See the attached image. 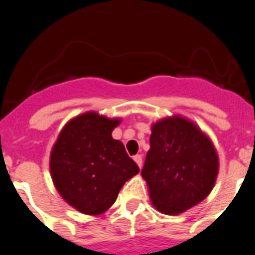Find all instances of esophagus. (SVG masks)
I'll use <instances>...</instances> for the list:
<instances>
[{"mask_svg":"<svg viewBox=\"0 0 255 255\" xmlns=\"http://www.w3.org/2000/svg\"><path fill=\"white\" fill-rule=\"evenodd\" d=\"M134 161H135V163L138 164V167L140 168L141 167V164H143V158H141V155H135L134 157Z\"/></svg>","mask_w":255,"mask_h":255,"instance_id":"obj_1","label":"esophagus"}]
</instances>
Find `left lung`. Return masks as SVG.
I'll return each instance as SVG.
<instances>
[{
	"label": "left lung",
	"mask_w": 255,
	"mask_h": 255,
	"mask_svg": "<svg viewBox=\"0 0 255 255\" xmlns=\"http://www.w3.org/2000/svg\"><path fill=\"white\" fill-rule=\"evenodd\" d=\"M150 130L141 176L153 207L164 215H180L206 199L215 186L217 150L208 135L181 115L161 119Z\"/></svg>",
	"instance_id": "8db88e82"
}]
</instances>
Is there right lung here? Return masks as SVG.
<instances>
[{
	"label": "right lung",
	"mask_w": 255,
	"mask_h": 255,
	"mask_svg": "<svg viewBox=\"0 0 255 255\" xmlns=\"http://www.w3.org/2000/svg\"><path fill=\"white\" fill-rule=\"evenodd\" d=\"M121 119L88 111L67 121L53 144L49 171L56 190L69 206L102 215L116 202L124 184L139 172L112 131Z\"/></svg>",
	"instance_id": "right-lung-1"
}]
</instances>
